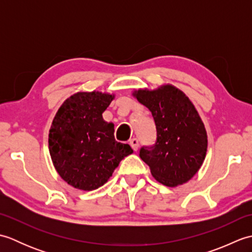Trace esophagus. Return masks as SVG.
I'll use <instances>...</instances> for the list:
<instances>
[{
  "instance_id": "obj_1",
  "label": "esophagus",
  "mask_w": 252,
  "mask_h": 252,
  "mask_svg": "<svg viewBox=\"0 0 252 252\" xmlns=\"http://www.w3.org/2000/svg\"><path fill=\"white\" fill-rule=\"evenodd\" d=\"M130 145H131V147L133 148V151H137V148H138V140L137 138H132V140H130Z\"/></svg>"
}]
</instances>
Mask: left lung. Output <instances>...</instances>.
Here are the masks:
<instances>
[{"label":"left lung","instance_id":"obj_1","mask_svg":"<svg viewBox=\"0 0 252 252\" xmlns=\"http://www.w3.org/2000/svg\"><path fill=\"white\" fill-rule=\"evenodd\" d=\"M133 95L152 112L157 138L140 157L160 183L174 187L189 181L205 160L207 132L189 97L172 85L138 90Z\"/></svg>","mask_w":252,"mask_h":252}]
</instances>
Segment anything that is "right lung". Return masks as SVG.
<instances>
[{
	"instance_id": "obj_1",
	"label": "right lung",
	"mask_w": 252,
	"mask_h": 252,
	"mask_svg": "<svg viewBox=\"0 0 252 252\" xmlns=\"http://www.w3.org/2000/svg\"><path fill=\"white\" fill-rule=\"evenodd\" d=\"M114 95L80 92L67 98L53 120L49 148L56 171L74 189L93 190L104 185L121 160L133 153L115 140L114 125L101 114Z\"/></svg>"
}]
</instances>
